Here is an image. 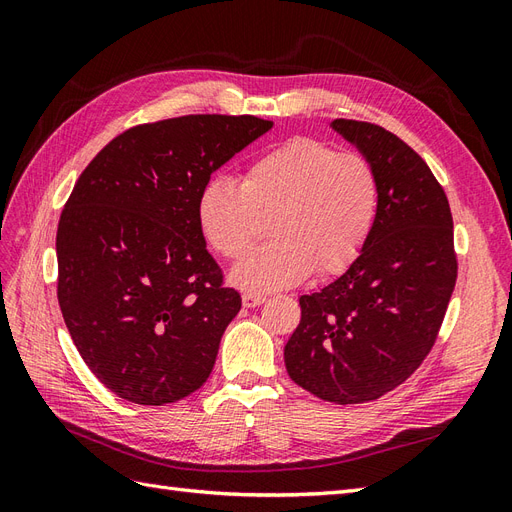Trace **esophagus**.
I'll list each match as a JSON object with an SVG mask.
<instances>
[{
  "mask_svg": "<svg viewBox=\"0 0 512 512\" xmlns=\"http://www.w3.org/2000/svg\"><path fill=\"white\" fill-rule=\"evenodd\" d=\"M243 307H258L267 301V297H262V294H254V292H243Z\"/></svg>",
  "mask_w": 512,
  "mask_h": 512,
  "instance_id": "34e87169",
  "label": "esophagus"
}]
</instances>
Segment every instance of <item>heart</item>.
<instances>
[{
  "label": "heart",
  "instance_id": "1",
  "mask_svg": "<svg viewBox=\"0 0 512 512\" xmlns=\"http://www.w3.org/2000/svg\"><path fill=\"white\" fill-rule=\"evenodd\" d=\"M380 211L376 168L361 153L314 136H297L262 153L245 168L241 185L209 179L196 200L207 243L226 260H239L271 220L267 245L232 269V282L271 292L352 267L374 232Z\"/></svg>",
  "mask_w": 512,
  "mask_h": 512
}]
</instances>
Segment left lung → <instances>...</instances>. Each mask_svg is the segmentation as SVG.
I'll list each match as a JSON object with an SVG mask.
<instances>
[{"label": "left lung", "mask_w": 512, "mask_h": 512, "mask_svg": "<svg viewBox=\"0 0 512 512\" xmlns=\"http://www.w3.org/2000/svg\"><path fill=\"white\" fill-rule=\"evenodd\" d=\"M333 128L363 151L380 181V211L363 254L320 292L303 294L284 348L288 376L331 404H365L421 367L457 282L453 215L425 160L369 121Z\"/></svg>", "instance_id": "8db88e82"}]
</instances>
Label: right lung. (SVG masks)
Masks as SVG:
<instances>
[{"mask_svg": "<svg viewBox=\"0 0 512 512\" xmlns=\"http://www.w3.org/2000/svg\"><path fill=\"white\" fill-rule=\"evenodd\" d=\"M254 115H183L115 136L57 226V299L108 391L164 406L203 386L241 294L224 286L196 220L203 185L271 130Z\"/></svg>", "mask_w": 512, "mask_h": 512, "instance_id": "obj_1", "label": "right lung"}]
</instances>
